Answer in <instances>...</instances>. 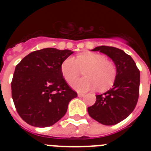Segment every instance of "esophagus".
<instances>
[{"label": "esophagus", "mask_w": 151, "mask_h": 151, "mask_svg": "<svg viewBox=\"0 0 151 151\" xmlns=\"http://www.w3.org/2000/svg\"><path fill=\"white\" fill-rule=\"evenodd\" d=\"M78 96L79 97H84V96H85V94H82V93H78Z\"/></svg>", "instance_id": "obj_1"}]
</instances>
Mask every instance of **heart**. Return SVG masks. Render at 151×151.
Wrapping results in <instances>:
<instances>
[{"instance_id":"1","label":"heart","mask_w":151,"mask_h":151,"mask_svg":"<svg viewBox=\"0 0 151 151\" xmlns=\"http://www.w3.org/2000/svg\"><path fill=\"white\" fill-rule=\"evenodd\" d=\"M60 70L66 82L78 77L84 70L83 78L71 82V86L80 92L97 88L100 91L110 89L115 83L117 76L116 66L104 55L94 52L78 54L76 60L69 57L61 63Z\"/></svg>"}]
</instances>
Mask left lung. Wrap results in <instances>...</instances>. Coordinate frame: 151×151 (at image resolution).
<instances>
[{
    "instance_id": "left-lung-1",
    "label": "left lung",
    "mask_w": 151,
    "mask_h": 151,
    "mask_svg": "<svg viewBox=\"0 0 151 151\" xmlns=\"http://www.w3.org/2000/svg\"><path fill=\"white\" fill-rule=\"evenodd\" d=\"M110 57L115 63L117 76L113 88L96 95V102L88 107L92 119L106 125L120 122L135 108L139 97L140 71L133 59L120 49L100 46L93 49Z\"/></svg>"
}]
</instances>
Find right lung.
<instances>
[{"instance_id":"add662e5","label":"right lung","mask_w":151,"mask_h":151,"mask_svg":"<svg viewBox=\"0 0 151 151\" xmlns=\"http://www.w3.org/2000/svg\"><path fill=\"white\" fill-rule=\"evenodd\" d=\"M73 53L44 48L30 53L17 65L12 97L17 113L28 124L40 128L53 125L66 114L69 101L77 97L60 70L63 61Z\"/></svg>"}]
</instances>
